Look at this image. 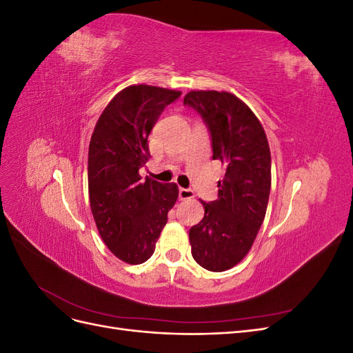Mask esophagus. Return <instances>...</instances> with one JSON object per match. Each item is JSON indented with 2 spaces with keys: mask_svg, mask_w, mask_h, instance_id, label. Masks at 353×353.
I'll return each mask as SVG.
<instances>
[{
  "mask_svg": "<svg viewBox=\"0 0 353 353\" xmlns=\"http://www.w3.org/2000/svg\"><path fill=\"white\" fill-rule=\"evenodd\" d=\"M194 197V191L190 188H179V199L181 200H188Z\"/></svg>",
  "mask_w": 353,
  "mask_h": 353,
  "instance_id": "1",
  "label": "esophagus"
}]
</instances>
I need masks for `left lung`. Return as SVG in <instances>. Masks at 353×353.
I'll return each instance as SVG.
<instances>
[{
  "instance_id": "obj_1",
  "label": "left lung",
  "mask_w": 353,
  "mask_h": 353,
  "mask_svg": "<svg viewBox=\"0 0 353 353\" xmlns=\"http://www.w3.org/2000/svg\"><path fill=\"white\" fill-rule=\"evenodd\" d=\"M184 104L209 126L213 159L225 166L218 199L203 203L205 216L190 230L191 254L212 272L240 263L262 225L271 190L268 138L256 114L227 91H190Z\"/></svg>"
}]
</instances>
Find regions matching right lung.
<instances>
[{"mask_svg": "<svg viewBox=\"0 0 353 353\" xmlns=\"http://www.w3.org/2000/svg\"><path fill=\"white\" fill-rule=\"evenodd\" d=\"M181 91L130 85L117 92L95 123L88 150V194L101 240L121 261L140 265L152 258L156 241L178 199L175 183L141 179L150 152L147 138L168 104Z\"/></svg>", "mask_w": 353, "mask_h": 353, "instance_id": "1", "label": "right lung"}]
</instances>
